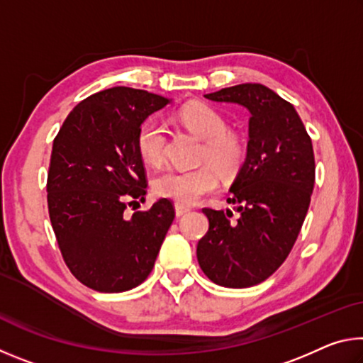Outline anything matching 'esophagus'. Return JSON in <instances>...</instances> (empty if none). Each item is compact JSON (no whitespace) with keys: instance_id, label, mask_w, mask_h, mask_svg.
Here are the masks:
<instances>
[{"instance_id":"esophagus-1","label":"esophagus","mask_w":363,"mask_h":363,"mask_svg":"<svg viewBox=\"0 0 363 363\" xmlns=\"http://www.w3.org/2000/svg\"><path fill=\"white\" fill-rule=\"evenodd\" d=\"M174 210H176V216H182V214H186L190 208H187V206H184V205H179V203H176L174 205Z\"/></svg>"}]
</instances>
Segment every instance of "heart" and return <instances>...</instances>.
I'll use <instances>...</instances> for the list:
<instances>
[{
	"instance_id": "heart-1",
	"label": "heart",
	"mask_w": 363,
	"mask_h": 363,
	"mask_svg": "<svg viewBox=\"0 0 363 363\" xmlns=\"http://www.w3.org/2000/svg\"><path fill=\"white\" fill-rule=\"evenodd\" d=\"M177 121L195 136L205 139L201 162L211 163L227 177L240 169L245 160L243 140L238 134L227 130V121L218 110L206 104H189L177 112ZM167 139V128L160 120L147 118L140 123L136 134L140 158L149 164L162 163ZM213 169L206 164L189 171H163L153 179V192L184 206L195 205L218 189L219 177Z\"/></svg>"
}]
</instances>
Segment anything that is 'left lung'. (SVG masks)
<instances>
[{"label": "left lung", "instance_id": "1", "mask_svg": "<svg viewBox=\"0 0 363 363\" xmlns=\"http://www.w3.org/2000/svg\"><path fill=\"white\" fill-rule=\"evenodd\" d=\"M205 97L238 104L251 116L247 160L230 187L238 214L203 208L210 229L196 245V259L216 285L248 288L269 279L296 242L314 190V149L294 107L264 84Z\"/></svg>", "mask_w": 363, "mask_h": 363}]
</instances>
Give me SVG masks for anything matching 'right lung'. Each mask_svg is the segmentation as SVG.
Segmentation results:
<instances>
[{"mask_svg":"<svg viewBox=\"0 0 363 363\" xmlns=\"http://www.w3.org/2000/svg\"><path fill=\"white\" fill-rule=\"evenodd\" d=\"M168 102L126 86L104 89L79 102L54 138L49 218L67 267L96 291L121 293L143 284L174 219L168 199L125 213L147 194L138 130Z\"/></svg>","mask_w":363,"mask_h":363,"instance_id":"add662e5","label":"right lung"}]
</instances>
